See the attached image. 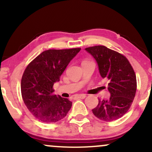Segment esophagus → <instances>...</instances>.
Wrapping results in <instances>:
<instances>
[{"mask_svg": "<svg viewBox=\"0 0 152 152\" xmlns=\"http://www.w3.org/2000/svg\"><path fill=\"white\" fill-rule=\"evenodd\" d=\"M86 96L85 95V94H78V95H76V96H75V98L76 99H85L86 98Z\"/></svg>", "mask_w": 152, "mask_h": 152, "instance_id": "34e87169", "label": "esophagus"}]
</instances>
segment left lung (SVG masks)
I'll return each instance as SVG.
<instances>
[{"label":"left lung","instance_id":"1","mask_svg":"<svg viewBox=\"0 0 152 152\" xmlns=\"http://www.w3.org/2000/svg\"><path fill=\"white\" fill-rule=\"evenodd\" d=\"M97 63L99 74L109 80V100L99 99L92 109L100 120L112 121L123 116L129 109L137 91V78L130 63L124 56L104 46L85 48Z\"/></svg>","mask_w":152,"mask_h":152}]
</instances>
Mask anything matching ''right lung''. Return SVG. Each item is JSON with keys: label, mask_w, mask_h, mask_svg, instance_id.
Returning a JSON list of instances; mask_svg holds the SVG:
<instances>
[{"label": "right lung", "mask_w": 152, "mask_h": 152, "mask_svg": "<svg viewBox=\"0 0 152 152\" xmlns=\"http://www.w3.org/2000/svg\"><path fill=\"white\" fill-rule=\"evenodd\" d=\"M80 50V48L45 50L26 67L20 83L22 98L29 111L41 121L55 123L71 109L72 102L54 95L53 86Z\"/></svg>", "instance_id": "right-lung-1"}]
</instances>
